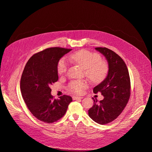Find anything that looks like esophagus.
Returning <instances> with one entry per match:
<instances>
[{
    "label": "esophagus",
    "instance_id": "1",
    "mask_svg": "<svg viewBox=\"0 0 152 152\" xmlns=\"http://www.w3.org/2000/svg\"><path fill=\"white\" fill-rule=\"evenodd\" d=\"M72 98H73V100H78V99H82V98H83V97H79V96H73L72 97Z\"/></svg>",
    "mask_w": 152,
    "mask_h": 152
}]
</instances>
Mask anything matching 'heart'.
<instances>
[{"instance_id": "b5f03b06", "label": "heart", "mask_w": 152, "mask_h": 152, "mask_svg": "<svg viewBox=\"0 0 152 152\" xmlns=\"http://www.w3.org/2000/svg\"><path fill=\"white\" fill-rule=\"evenodd\" d=\"M70 59L84 69L86 75L93 82H99L106 76L107 64L100 59V56L96 53L81 50L70 55ZM67 68L68 63L66 59L61 58L58 64V73L59 75H64ZM87 86V83L85 81H73L69 85V89L72 93L80 94Z\"/></svg>"}]
</instances>
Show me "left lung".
I'll list each match as a JSON object with an SVG mask.
<instances>
[{
	"instance_id": "8db88e82",
	"label": "left lung",
	"mask_w": 152,
	"mask_h": 152,
	"mask_svg": "<svg viewBox=\"0 0 152 152\" xmlns=\"http://www.w3.org/2000/svg\"><path fill=\"white\" fill-rule=\"evenodd\" d=\"M108 63L107 76L93 92H101L104 99H93V106L88 111L89 117L100 124L113 121L124 110L130 96V79L126 63L120 56L107 48L97 47Z\"/></svg>"
}]
</instances>
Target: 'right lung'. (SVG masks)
Listing matches in <instances>:
<instances>
[{
  "instance_id": "1",
  "label": "right lung",
  "mask_w": 152,
  "mask_h": 152,
  "mask_svg": "<svg viewBox=\"0 0 152 152\" xmlns=\"http://www.w3.org/2000/svg\"><path fill=\"white\" fill-rule=\"evenodd\" d=\"M72 49H45L29 59L23 70L20 88L28 109L40 121L52 123L63 117L72 101L68 95L54 99L50 86L58 80V64Z\"/></svg>"
}]
</instances>
